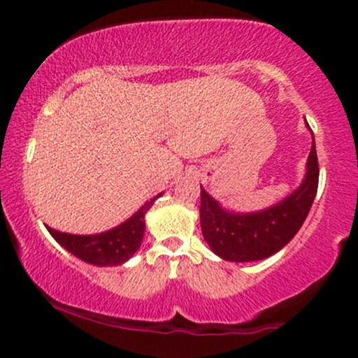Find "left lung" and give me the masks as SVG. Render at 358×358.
Instances as JSON below:
<instances>
[{
	"instance_id": "obj_1",
	"label": "left lung",
	"mask_w": 358,
	"mask_h": 358,
	"mask_svg": "<svg viewBox=\"0 0 358 358\" xmlns=\"http://www.w3.org/2000/svg\"><path fill=\"white\" fill-rule=\"evenodd\" d=\"M306 127L310 129L308 124ZM311 139L303 182L296 190L268 208L256 212L227 210L200 187V225L213 254L231 262L262 261L279 252L296 236L318 188L320 171L313 133Z\"/></svg>"
}]
</instances>
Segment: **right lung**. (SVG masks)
I'll list each match as a JSON object with an SVG mask.
<instances>
[{"label":"right lung","mask_w":358,"mask_h":358,"mask_svg":"<svg viewBox=\"0 0 358 358\" xmlns=\"http://www.w3.org/2000/svg\"><path fill=\"white\" fill-rule=\"evenodd\" d=\"M159 196H162V193L153 196L143 207H139L129 219L106 232L77 236V234L55 231L48 225H45V227L62 248L69 250L76 257L82 259L84 262L99 266V268L121 266L126 261H129L141 245L146 229L145 215L151 208V205L155 203V200L159 199Z\"/></svg>","instance_id":"right-lung-1"}]
</instances>
